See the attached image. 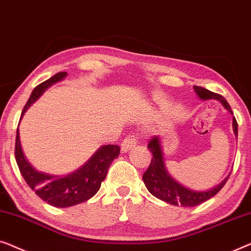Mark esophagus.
<instances>
[{
  "instance_id": "34e87169",
  "label": "esophagus",
  "mask_w": 251,
  "mask_h": 251,
  "mask_svg": "<svg viewBox=\"0 0 251 251\" xmlns=\"http://www.w3.org/2000/svg\"><path fill=\"white\" fill-rule=\"evenodd\" d=\"M136 143L137 140L134 135H128L125 137V140L122 142V152H127V151L132 149L133 147H135Z\"/></svg>"
}]
</instances>
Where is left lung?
Returning a JSON list of instances; mask_svg holds the SVG:
<instances>
[{
    "instance_id": "1",
    "label": "left lung",
    "mask_w": 251,
    "mask_h": 251,
    "mask_svg": "<svg viewBox=\"0 0 251 251\" xmlns=\"http://www.w3.org/2000/svg\"><path fill=\"white\" fill-rule=\"evenodd\" d=\"M193 90H195L196 94L202 101L216 100L221 102L222 105L233 116L230 104L227 103V101L222 95L213 93V92L200 86H193ZM232 125L233 132H234V135L238 139V123H236L234 117H233ZM148 149L152 153V158H151L150 166L142 176L144 184H146L148 191L151 195L158 198V199L165 201V202L174 204V206L181 204L182 207H195L204 202L206 200L217 195L221 191V189L225 185L227 178L230 177V174H228L216 186L208 190H203V191H197V190L186 188L185 185L176 181L167 171L164 159V151H162L161 146V137L153 136L149 141V143H148Z\"/></svg>"
}]
</instances>
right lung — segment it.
<instances>
[{
  "instance_id": "add662e5",
  "label": "right lung",
  "mask_w": 251,
  "mask_h": 251,
  "mask_svg": "<svg viewBox=\"0 0 251 251\" xmlns=\"http://www.w3.org/2000/svg\"><path fill=\"white\" fill-rule=\"evenodd\" d=\"M67 73H58L51 78L37 85L31 92L26 105L21 112L24 117L27 109L53 84L66 78ZM121 148L116 144L102 146L95 151L89 160L75 172L67 175H53L40 172L25 156L20 143L19 127L17 129L15 156L19 171L25 181L35 193L49 204L58 208L72 207L91 199L100 189L101 183L107 176L111 162L119 156Z\"/></svg>"
}]
</instances>
